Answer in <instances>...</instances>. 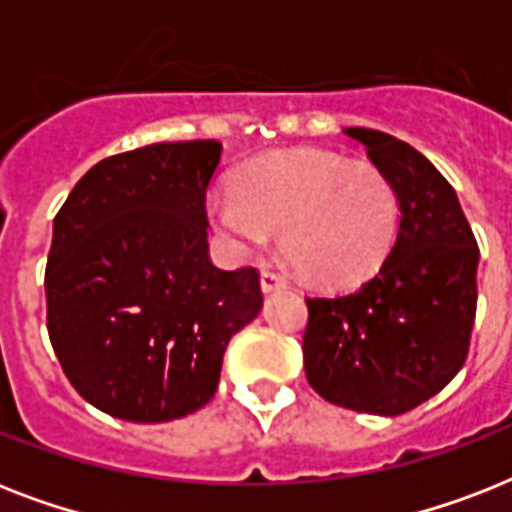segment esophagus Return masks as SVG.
Listing matches in <instances>:
<instances>
[{
	"label": "esophagus",
	"instance_id": "obj_1",
	"mask_svg": "<svg viewBox=\"0 0 512 512\" xmlns=\"http://www.w3.org/2000/svg\"><path fill=\"white\" fill-rule=\"evenodd\" d=\"M260 287H263V292H276V289L287 287V281L281 279L276 271H271V268H263V273H260Z\"/></svg>",
	"mask_w": 512,
	"mask_h": 512
}]
</instances>
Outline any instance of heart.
Instances as JSON below:
<instances>
[{"instance_id": "1", "label": "heart", "mask_w": 512, "mask_h": 512, "mask_svg": "<svg viewBox=\"0 0 512 512\" xmlns=\"http://www.w3.org/2000/svg\"><path fill=\"white\" fill-rule=\"evenodd\" d=\"M209 215L244 249L281 231V252L305 281L345 289L380 271L396 241L401 201L377 164L287 151L247 164L236 193H217Z\"/></svg>"}]
</instances>
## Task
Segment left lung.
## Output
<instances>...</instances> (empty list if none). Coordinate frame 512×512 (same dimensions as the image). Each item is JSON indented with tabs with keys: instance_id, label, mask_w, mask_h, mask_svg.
I'll return each instance as SVG.
<instances>
[{
	"instance_id": "8db88e82",
	"label": "left lung",
	"mask_w": 512,
	"mask_h": 512,
	"mask_svg": "<svg viewBox=\"0 0 512 512\" xmlns=\"http://www.w3.org/2000/svg\"><path fill=\"white\" fill-rule=\"evenodd\" d=\"M345 135L393 180L401 223L366 284L305 297V377L329 404L396 417L436 396L465 364L481 252L454 188L420 151L364 127Z\"/></svg>"
}]
</instances>
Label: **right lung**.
Listing matches in <instances>:
<instances>
[{"label":"right lung","mask_w":512,"mask_h":512,"mask_svg":"<svg viewBox=\"0 0 512 512\" xmlns=\"http://www.w3.org/2000/svg\"><path fill=\"white\" fill-rule=\"evenodd\" d=\"M217 140L154 143L98 162L52 223L47 332L100 412L167 422L215 396L223 353L263 308L257 268L209 260Z\"/></svg>","instance_id":"add662e5"}]
</instances>
